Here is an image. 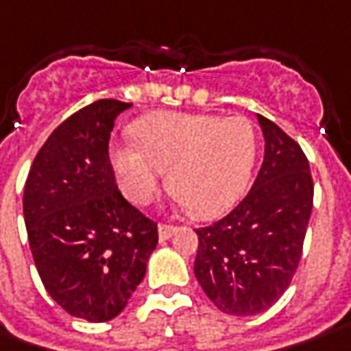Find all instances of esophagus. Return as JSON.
<instances>
[{
	"mask_svg": "<svg viewBox=\"0 0 351 351\" xmlns=\"http://www.w3.org/2000/svg\"><path fill=\"white\" fill-rule=\"evenodd\" d=\"M157 232H159V240H161V242H165V240H169L171 236L175 234V232H176V226L159 225V228H157Z\"/></svg>",
	"mask_w": 351,
	"mask_h": 351,
	"instance_id": "1",
	"label": "esophagus"
}]
</instances>
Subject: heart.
Instances as JSON below:
<instances>
[{"label":"heart","mask_w":351,"mask_h":351,"mask_svg":"<svg viewBox=\"0 0 351 351\" xmlns=\"http://www.w3.org/2000/svg\"><path fill=\"white\" fill-rule=\"evenodd\" d=\"M134 143L115 145L111 152L126 197L136 206L147 204L169 168V190L199 219L234 206L256 159V132L244 117H149L134 126Z\"/></svg>","instance_id":"b5f03b06"}]
</instances>
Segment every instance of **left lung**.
Segmentation results:
<instances>
[{
    "instance_id": "1",
    "label": "left lung",
    "mask_w": 351,
    "mask_h": 351,
    "mask_svg": "<svg viewBox=\"0 0 351 351\" xmlns=\"http://www.w3.org/2000/svg\"><path fill=\"white\" fill-rule=\"evenodd\" d=\"M265 156L252 190L215 225L197 228L194 275L223 313L257 315L290 285L313 209V178L302 147L256 115Z\"/></svg>"
}]
</instances>
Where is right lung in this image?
<instances>
[{
  "label": "right lung",
  "mask_w": 351,
  "mask_h": 351,
  "mask_svg": "<svg viewBox=\"0 0 351 351\" xmlns=\"http://www.w3.org/2000/svg\"><path fill=\"white\" fill-rule=\"evenodd\" d=\"M132 104L99 99L57 126L34 157L23 213L38 275L69 315L117 317L142 282L157 225L115 184L107 145Z\"/></svg>",
  "instance_id": "right-lung-1"
}]
</instances>
